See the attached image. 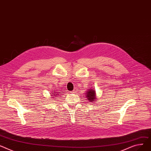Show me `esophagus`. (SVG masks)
I'll return each instance as SVG.
<instances>
[{"label": "esophagus", "mask_w": 151, "mask_h": 151, "mask_svg": "<svg viewBox=\"0 0 151 151\" xmlns=\"http://www.w3.org/2000/svg\"><path fill=\"white\" fill-rule=\"evenodd\" d=\"M77 88H75V89H74V90L72 91V93H77Z\"/></svg>", "instance_id": "esophagus-1"}]
</instances>
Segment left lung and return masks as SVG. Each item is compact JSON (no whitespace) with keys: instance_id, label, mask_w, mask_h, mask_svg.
<instances>
[{"instance_id":"left-lung-1","label":"left lung","mask_w":151,"mask_h":151,"mask_svg":"<svg viewBox=\"0 0 151 151\" xmlns=\"http://www.w3.org/2000/svg\"><path fill=\"white\" fill-rule=\"evenodd\" d=\"M86 99L90 101L91 102L94 101L97 99V97L96 96V91L94 90V88H91V89L88 90L87 92H86Z\"/></svg>"}]
</instances>
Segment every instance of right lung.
Here are the masks:
<instances>
[{
  "label": "right lung",
  "instance_id": "1",
  "mask_svg": "<svg viewBox=\"0 0 151 151\" xmlns=\"http://www.w3.org/2000/svg\"><path fill=\"white\" fill-rule=\"evenodd\" d=\"M53 93H54V92H53ZM55 93H54V95H55ZM54 95H52V96H54ZM58 94H56L55 96H58Z\"/></svg>",
  "mask_w": 151,
  "mask_h": 151
}]
</instances>
